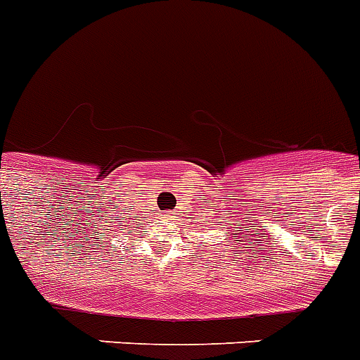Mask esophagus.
<instances>
[{
	"instance_id": "obj_1",
	"label": "esophagus",
	"mask_w": 360,
	"mask_h": 360,
	"mask_svg": "<svg viewBox=\"0 0 360 360\" xmlns=\"http://www.w3.org/2000/svg\"><path fill=\"white\" fill-rule=\"evenodd\" d=\"M162 218H173V211H164V213H162Z\"/></svg>"
}]
</instances>
